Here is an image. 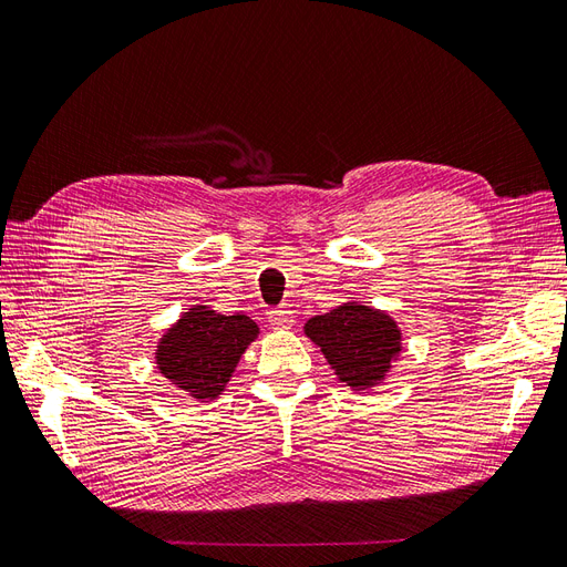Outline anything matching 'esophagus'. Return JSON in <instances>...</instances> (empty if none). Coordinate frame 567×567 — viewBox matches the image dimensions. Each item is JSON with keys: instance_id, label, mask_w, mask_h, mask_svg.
Returning a JSON list of instances; mask_svg holds the SVG:
<instances>
[{"instance_id": "34e87169", "label": "esophagus", "mask_w": 567, "mask_h": 567, "mask_svg": "<svg viewBox=\"0 0 567 567\" xmlns=\"http://www.w3.org/2000/svg\"><path fill=\"white\" fill-rule=\"evenodd\" d=\"M267 319H269L271 329H277V331H286V329H290V326L296 323L293 312L286 310V307H277V310H269Z\"/></svg>"}]
</instances>
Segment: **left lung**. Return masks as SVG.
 I'll return each instance as SVG.
<instances>
[{
    "label": "left lung",
    "mask_w": 567,
    "mask_h": 567,
    "mask_svg": "<svg viewBox=\"0 0 567 567\" xmlns=\"http://www.w3.org/2000/svg\"><path fill=\"white\" fill-rule=\"evenodd\" d=\"M305 336L321 348L338 381L352 390L379 385L402 352L398 321L362 302H342L305 323Z\"/></svg>",
    "instance_id": "8db88e82"
}]
</instances>
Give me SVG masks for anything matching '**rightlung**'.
Listing matches in <instances>:
<instances>
[{"mask_svg":"<svg viewBox=\"0 0 567 567\" xmlns=\"http://www.w3.org/2000/svg\"><path fill=\"white\" fill-rule=\"evenodd\" d=\"M257 333L260 329L246 315L227 317L208 305H194L158 340V371L188 398L215 400Z\"/></svg>","mask_w":567,"mask_h":567,"instance_id":"add662e5","label":"right lung"}]
</instances>
